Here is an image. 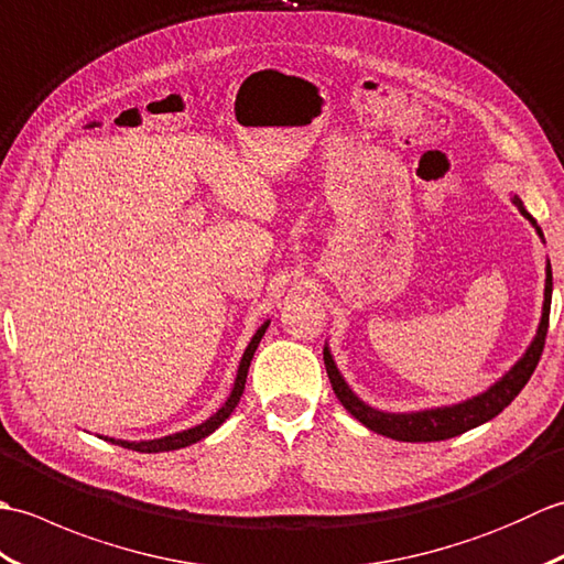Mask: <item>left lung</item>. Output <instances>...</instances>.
<instances>
[{
	"instance_id": "8db88e82",
	"label": "left lung",
	"mask_w": 564,
	"mask_h": 564,
	"mask_svg": "<svg viewBox=\"0 0 564 564\" xmlns=\"http://www.w3.org/2000/svg\"><path fill=\"white\" fill-rule=\"evenodd\" d=\"M513 203H517L519 210L529 218L533 225L535 220L529 213L523 210L521 200L513 196ZM541 232V227H538ZM550 301H553V271L547 267V279H545V303H543V319L541 327H538V337L533 339L531 349L525 351L521 361L513 366L509 373L501 378L495 388H489L487 392L477 394V398L453 404V406H441V410H426V412H414V414H388V412H378L373 406L364 404L361 400L346 386L344 378L339 376L337 366H334L329 351L325 349V366H327V376L332 382V390L337 394V400L344 404L346 412H351L358 422L368 426L370 431H376L380 436H388L394 441H446L453 436H460L465 431H470L475 426H480L489 419H495L505 406L513 402V398L523 390L525 382L531 380L533 370L541 361L543 349H545V337H547V325H550Z\"/></svg>"
}]
</instances>
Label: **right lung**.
I'll use <instances>...</instances> for the list:
<instances>
[{"mask_svg":"<svg viewBox=\"0 0 564 564\" xmlns=\"http://www.w3.org/2000/svg\"><path fill=\"white\" fill-rule=\"evenodd\" d=\"M267 327H269V322H267V325H261V327L257 329V334H254V339L249 341L247 351H245V356H242V364H239V370H237V380H235L232 394H230V398H227V402L220 406V410L208 419V422H203V424H198V426H194V429H188V431H182V434L164 436V438H154V441H140V443H135V441H116V438H109V441H111V443H118V446H123V448L138 451V453H162V451H176V448L191 446V443H196V441H200V438H206L208 434H213V431L218 429V426L225 422V419L232 414V410L237 406L239 398H242L249 364H251V358H254V351H257V346H259V341H261V337H263V332H267Z\"/></svg>","mask_w":564,"mask_h":564,"instance_id":"1","label":"right lung"}]
</instances>
